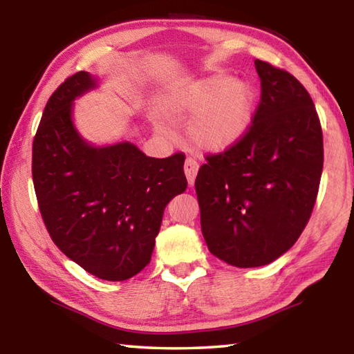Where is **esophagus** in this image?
<instances>
[{
  "instance_id": "1",
  "label": "esophagus",
  "mask_w": 354,
  "mask_h": 354,
  "mask_svg": "<svg viewBox=\"0 0 354 354\" xmlns=\"http://www.w3.org/2000/svg\"><path fill=\"white\" fill-rule=\"evenodd\" d=\"M200 169V164L196 162L194 158H187L184 162V173L185 176H187V181L190 185L195 184V178H196V173H198Z\"/></svg>"
}]
</instances>
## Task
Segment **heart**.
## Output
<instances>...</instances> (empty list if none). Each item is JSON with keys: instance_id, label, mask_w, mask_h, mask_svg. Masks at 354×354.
Instances as JSON below:
<instances>
[{"instance_id": "heart-1", "label": "heart", "mask_w": 354, "mask_h": 354, "mask_svg": "<svg viewBox=\"0 0 354 354\" xmlns=\"http://www.w3.org/2000/svg\"><path fill=\"white\" fill-rule=\"evenodd\" d=\"M254 106L256 93L250 82L217 73L176 95L171 113L194 115L189 122L187 137L195 147L206 151H223L247 133Z\"/></svg>"}]
</instances>
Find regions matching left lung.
Instances as JSON below:
<instances>
[{
    "instance_id": "obj_1",
    "label": "left lung",
    "mask_w": 354,
    "mask_h": 354,
    "mask_svg": "<svg viewBox=\"0 0 354 354\" xmlns=\"http://www.w3.org/2000/svg\"><path fill=\"white\" fill-rule=\"evenodd\" d=\"M261 100L247 133L207 154L195 179L201 232L232 267H261L298 241L323 169V133L306 88L284 68L254 61Z\"/></svg>"
}]
</instances>
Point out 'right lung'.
I'll list each match as a JSON object with an SVG mask.
<instances>
[{
  "instance_id": "right-lung-1",
  "label": "right lung",
  "mask_w": 354,
  "mask_h": 354,
  "mask_svg": "<svg viewBox=\"0 0 354 354\" xmlns=\"http://www.w3.org/2000/svg\"><path fill=\"white\" fill-rule=\"evenodd\" d=\"M92 87V76L77 71L48 100L32 181L56 247L97 278L124 281L148 266L165 206L187 187L185 156L148 158L128 142L87 145L71 123V101Z\"/></svg>"
}]
</instances>
